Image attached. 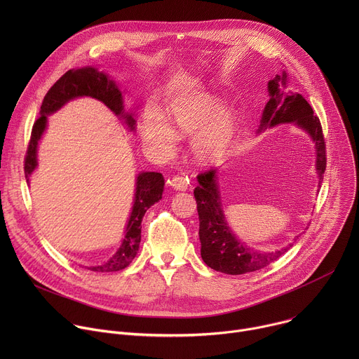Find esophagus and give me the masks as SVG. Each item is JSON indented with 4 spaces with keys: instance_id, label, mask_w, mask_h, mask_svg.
<instances>
[{
    "instance_id": "34e87169",
    "label": "esophagus",
    "mask_w": 359,
    "mask_h": 359,
    "mask_svg": "<svg viewBox=\"0 0 359 359\" xmlns=\"http://www.w3.org/2000/svg\"><path fill=\"white\" fill-rule=\"evenodd\" d=\"M170 184H172V187L175 190L183 191V190H187L190 183H189V177L187 176H184V175H175L172 177V180H170Z\"/></svg>"
}]
</instances>
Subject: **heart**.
I'll return each mask as SVG.
<instances>
[{
    "mask_svg": "<svg viewBox=\"0 0 359 359\" xmlns=\"http://www.w3.org/2000/svg\"><path fill=\"white\" fill-rule=\"evenodd\" d=\"M236 116L231 111L220 112V102L209 95L189 96L176 100L166 115V125L153 114L144 116L142 133L146 142L172 153L176 137L196 135L194 153L206 161L220 151L231 139Z\"/></svg>",
    "mask_w": 359,
    "mask_h": 359,
    "instance_id": "b5f03b06",
    "label": "heart"
}]
</instances>
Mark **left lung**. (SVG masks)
Segmentation results:
<instances>
[{
	"label": "left lung",
	"instance_id": "8db88e82",
	"mask_svg": "<svg viewBox=\"0 0 359 359\" xmlns=\"http://www.w3.org/2000/svg\"><path fill=\"white\" fill-rule=\"evenodd\" d=\"M287 85L288 78L285 71L269 82L270 100L264 108L259 130L280 123L294 122L297 126L309 132L316 143V166L321 184L327 166L325 140L321 122L318 116L314 115V111L309 102L299 93H292L290 90L285 92ZM216 173V169L200 173L197 176L198 186L194 189L200 220L198 237L201 243L200 252L203 262L216 271L231 276L245 274L267 267L269 264L280 259L284 252H287L292 244L278 251L263 254L252 252L250 248L244 247L234 237L226 223Z\"/></svg>",
	"mask_w": 359,
	"mask_h": 359
}]
</instances>
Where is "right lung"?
<instances>
[{
	"label": "right lung",
	"mask_w": 359,
	"mask_h": 359,
	"mask_svg": "<svg viewBox=\"0 0 359 359\" xmlns=\"http://www.w3.org/2000/svg\"><path fill=\"white\" fill-rule=\"evenodd\" d=\"M78 96H90L97 100H102L115 115H121L125 119L130 130L135 129L136 121L133 118V114L123 111L122 92L119 90L116 83L112 79H109V76H107L104 72H97L95 68L90 67L76 71L69 69L46 92L39 111L41 116L34 122L31 139L24 161V172L27 182H29V176L38 165L36 147L38 140L41 139L46 126V116L57 112L68 100ZM163 186L165 180L161 173L144 172L137 176L135 203L126 226V234L119 250L108 263L96 267H89V270L99 273H112L121 271L132 263L140 244L142 219L151 204H155L162 198Z\"/></svg>",
	"instance_id": "add662e5"
}]
</instances>
